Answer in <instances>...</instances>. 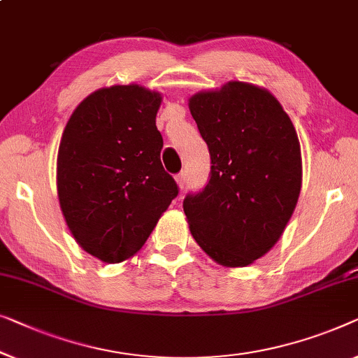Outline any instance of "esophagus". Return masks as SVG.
I'll return each instance as SVG.
<instances>
[{"instance_id":"34e87169","label":"esophagus","mask_w":358,"mask_h":358,"mask_svg":"<svg viewBox=\"0 0 358 358\" xmlns=\"http://www.w3.org/2000/svg\"><path fill=\"white\" fill-rule=\"evenodd\" d=\"M176 182H178L180 189H184L185 182H187V178H185V171H180V173L176 176Z\"/></svg>"}]
</instances>
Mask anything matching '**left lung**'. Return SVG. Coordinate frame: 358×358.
<instances>
[{
	"label": "left lung",
	"mask_w": 358,
	"mask_h": 358,
	"mask_svg": "<svg viewBox=\"0 0 358 358\" xmlns=\"http://www.w3.org/2000/svg\"><path fill=\"white\" fill-rule=\"evenodd\" d=\"M189 108L208 145V184L184 199L196 243L224 266L265 255L291 220L302 185L292 121L268 90L229 82L196 93Z\"/></svg>",
	"instance_id": "obj_1"
}]
</instances>
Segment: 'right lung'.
Segmentation results:
<instances>
[{
    "mask_svg": "<svg viewBox=\"0 0 358 358\" xmlns=\"http://www.w3.org/2000/svg\"><path fill=\"white\" fill-rule=\"evenodd\" d=\"M159 105L157 92L115 85L87 96L66 124L59 205L74 239L101 262L119 263L141 250L179 194L159 159Z\"/></svg>",
    "mask_w": 358,
    "mask_h": 358,
    "instance_id": "1",
    "label": "right lung"
}]
</instances>
